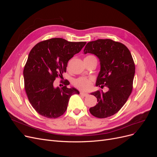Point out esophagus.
Wrapping results in <instances>:
<instances>
[{
  "label": "esophagus",
  "mask_w": 157,
  "mask_h": 157,
  "mask_svg": "<svg viewBox=\"0 0 157 157\" xmlns=\"http://www.w3.org/2000/svg\"><path fill=\"white\" fill-rule=\"evenodd\" d=\"M80 94L81 95V96H84V97H86V96H88V94H86V93H84V92H80Z\"/></svg>",
  "instance_id": "34e87169"
}]
</instances>
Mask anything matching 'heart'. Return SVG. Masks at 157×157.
<instances>
[{
    "label": "heart",
    "instance_id": "b5f03b06",
    "mask_svg": "<svg viewBox=\"0 0 157 157\" xmlns=\"http://www.w3.org/2000/svg\"><path fill=\"white\" fill-rule=\"evenodd\" d=\"M95 58L94 56H88L85 58ZM93 80L92 78L86 77H80L76 79L74 81V85L77 88L83 90V91H88L92 88Z\"/></svg>",
    "mask_w": 157,
    "mask_h": 157
}]
</instances>
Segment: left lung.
Segmentation results:
<instances>
[{
    "label": "left lung",
    "mask_w": 157,
    "mask_h": 157,
    "mask_svg": "<svg viewBox=\"0 0 157 157\" xmlns=\"http://www.w3.org/2000/svg\"><path fill=\"white\" fill-rule=\"evenodd\" d=\"M84 54L96 55L100 61L96 86L109 88L104 93L98 90L91 93L98 103L90 112L99 118L115 115L124 105L132 93L135 75V64L127 47L111 39H98L88 42Z\"/></svg>",
    "instance_id": "left-lung-1"
}]
</instances>
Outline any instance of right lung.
<instances>
[{"label": "right lung", "mask_w": 157, "mask_h": 157, "mask_svg": "<svg viewBox=\"0 0 157 157\" xmlns=\"http://www.w3.org/2000/svg\"><path fill=\"white\" fill-rule=\"evenodd\" d=\"M86 43L54 38L39 42L29 52L23 69L25 90L32 107L40 115L50 118L61 116L70 97L79 94L76 88L67 87V80L62 88H55L54 82L57 77H62L69 60Z\"/></svg>", "instance_id": "obj_1"}]
</instances>
